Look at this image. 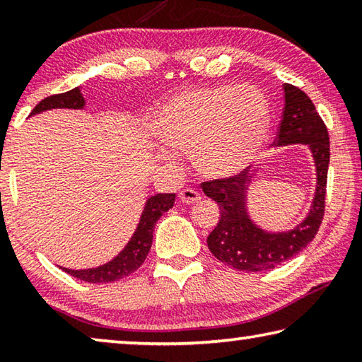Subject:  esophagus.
Returning <instances> with one entry per match:
<instances>
[{
    "label": "esophagus",
    "mask_w": 362,
    "mask_h": 362,
    "mask_svg": "<svg viewBox=\"0 0 362 362\" xmlns=\"http://www.w3.org/2000/svg\"><path fill=\"white\" fill-rule=\"evenodd\" d=\"M179 199L185 204H194L201 199V194L193 188H183L179 193Z\"/></svg>",
    "instance_id": "obj_1"
}]
</instances>
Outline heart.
Masks as SVG:
<instances>
[{
	"mask_svg": "<svg viewBox=\"0 0 362 362\" xmlns=\"http://www.w3.org/2000/svg\"><path fill=\"white\" fill-rule=\"evenodd\" d=\"M155 131L170 148H192L204 175H235L259 158L267 142L268 102L250 84L183 90L158 110Z\"/></svg>",
	"mask_w": 362,
	"mask_h": 362,
	"instance_id": "b5f03b06",
	"label": "heart"
}]
</instances>
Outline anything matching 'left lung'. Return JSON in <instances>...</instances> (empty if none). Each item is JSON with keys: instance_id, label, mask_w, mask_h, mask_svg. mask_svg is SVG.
<instances>
[{"instance_id": "left-lung-1", "label": "left lung", "mask_w": 362, "mask_h": 362, "mask_svg": "<svg viewBox=\"0 0 362 362\" xmlns=\"http://www.w3.org/2000/svg\"><path fill=\"white\" fill-rule=\"evenodd\" d=\"M284 110L274 145L303 144L310 146L316 164V192L310 214L302 223L286 233H268L250 220L246 169L238 175L203 182L206 196L216 201L220 220L207 236V246L217 260L247 273L268 272L296 257L315 240L326 207L327 169L330 159L329 132L313 102L302 89L284 84Z\"/></svg>"}]
</instances>
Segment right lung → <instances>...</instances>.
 <instances>
[{
	"label": "right lung",
	"mask_w": 362,
	"mask_h": 362,
	"mask_svg": "<svg viewBox=\"0 0 362 362\" xmlns=\"http://www.w3.org/2000/svg\"><path fill=\"white\" fill-rule=\"evenodd\" d=\"M83 107H84L83 94L81 90H79V88H76V89L69 90V93L46 97L45 100H41L38 105L33 108V112L30 115H36L52 108H83ZM174 201H175V193H158L155 196H150V198L146 199L142 217H140L137 230L131 238V241L127 243V246L122 249L113 260H110L108 263H105V265L97 267V268H89V269H69V268H62V269L73 278H78L84 281V283H93V284L113 283V281H119L122 278L129 276L131 273L136 272V269L145 262L146 255L150 252L151 241H153V230H155L158 218L174 206Z\"/></svg>",
	"instance_id": "add662e5"
}]
</instances>
